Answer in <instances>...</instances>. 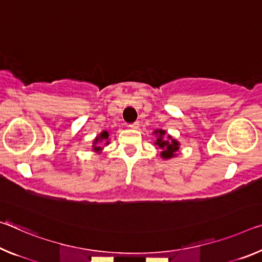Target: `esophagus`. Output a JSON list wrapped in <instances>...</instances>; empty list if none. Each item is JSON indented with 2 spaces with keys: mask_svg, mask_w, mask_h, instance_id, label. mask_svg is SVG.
I'll use <instances>...</instances> for the list:
<instances>
[{
  "mask_svg": "<svg viewBox=\"0 0 262 262\" xmlns=\"http://www.w3.org/2000/svg\"><path fill=\"white\" fill-rule=\"evenodd\" d=\"M129 127L132 128V129H139V127H140V123L136 121V122H133V123H130L129 124Z\"/></svg>",
  "mask_w": 262,
  "mask_h": 262,
  "instance_id": "34e87169",
  "label": "esophagus"
}]
</instances>
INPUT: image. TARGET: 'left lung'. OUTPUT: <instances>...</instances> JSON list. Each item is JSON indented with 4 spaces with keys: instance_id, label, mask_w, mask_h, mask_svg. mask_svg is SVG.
Here are the masks:
<instances>
[{
    "instance_id": "1",
    "label": "left lung",
    "mask_w": 262,
    "mask_h": 262,
    "mask_svg": "<svg viewBox=\"0 0 262 262\" xmlns=\"http://www.w3.org/2000/svg\"><path fill=\"white\" fill-rule=\"evenodd\" d=\"M156 134L157 140L155 146L161 149V157L164 160L171 159V157L177 156V151L180 149V142L177 140L172 139L170 135H165V130L156 129L154 132Z\"/></svg>"
}]
</instances>
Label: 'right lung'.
Instances as JSON below:
<instances>
[{
    "label": "right lung",
    "mask_w": 262,
    "mask_h": 262,
    "mask_svg": "<svg viewBox=\"0 0 262 262\" xmlns=\"http://www.w3.org/2000/svg\"><path fill=\"white\" fill-rule=\"evenodd\" d=\"M108 136H110V133H108V132H106V130L101 132L100 134H99V135L97 136V138L94 139V141H93V146H92L93 151H95V152H100V151L102 150V147L99 146V143L103 142L102 144H108V143H110Z\"/></svg>",
    "instance_id": "obj_1"
}]
</instances>
